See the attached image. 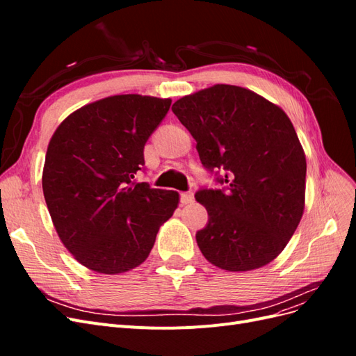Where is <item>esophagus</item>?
<instances>
[{"instance_id":"esophagus-1","label":"esophagus","mask_w":356,"mask_h":356,"mask_svg":"<svg viewBox=\"0 0 356 356\" xmlns=\"http://www.w3.org/2000/svg\"><path fill=\"white\" fill-rule=\"evenodd\" d=\"M179 200L182 204H188V203H193V200H195V196H193L191 191H184L181 193L179 195Z\"/></svg>"}]
</instances>
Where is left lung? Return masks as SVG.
<instances>
[{
    "instance_id": "obj_1",
    "label": "left lung",
    "mask_w": 356,
    "mask_h": 356,
    "mask_svg": "<svg viewBox=\"0 0 356 356\" xmlns=\"http://www.w3.org/2000/svg\"><path fill=\"white\" fill-rule=\"evenodd\" d=\"M172 111L196 139L203 168L224 186L195 195L208 211L196 233L202 254L230 272L268 264L305 209L306 156L293 123L277 105L230 84L184 96Z\"/></svg>"
}]
</instances>
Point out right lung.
<instances>
[{
	"label": "right lung",
	"instance_id": "1",
	"mask_svg": "<svg viewBox=\"0 0 356 356\" xmlns=\"http://www.w3.org/2000/svg\"><path fill=\"white\" fill-rule=\"evenodd\" d=\"M170 99L117 95L84 105L53 134L42 193L53 225L75 260L117 275L145 261L179 195L135 178L144 147Z\"/></svg>",
	"mask_w": 356,
	"mask_h": 356
}]
</instances>
